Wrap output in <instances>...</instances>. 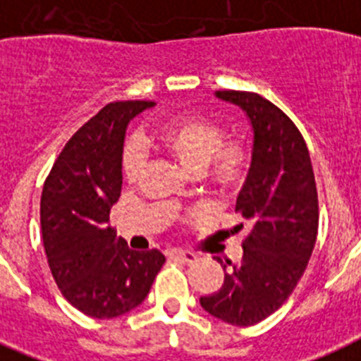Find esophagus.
Here are the masks:
<instances>
[{"instance_id":"34e87169","label":"esophagus","mask_w":361,"mask_h":361,"mask_svg":"<svg viewBox=\"0 0 361 361\" xmlns=\"http://www.w3.org/2000/svg\"><path fill=\"white\" fill-rule=\"evenodd\" d=\"M169 255H171V258H175L178 262H184V264H193V262L197 260V256L188 251H171Z\"/></svg>"}]
</instances>
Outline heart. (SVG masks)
Segmentation results:
<instances>
[{
    "instance_id": "obj_1",
    "label": "heart",
    "mask_w": 361,
    "mask_h": 361,
    "mask_svg": "<svg viewBox=\"0 0 361 361\" xmlns=\"http://www.w3.org/2000/svg\"><path fill=\"white\" fill-rule=\"evenodd\" d=\"M157 142L190 173L221 195L245 186L252 168V149L241 138H225L221 125L197 114L178 116L157 130ZM145 153L138 140L121 149V175L136 183L144 169Z\"/></svg>"
}]
</instances>
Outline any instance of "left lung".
<instances>
[{
    "label": "left lung",
    "mask_w": 361,
    "mask_h": 361,
    "mask_svg": "<svg viewBox=\"0 0 361 361\" xmlns=\"http://www.w3.org/2000/svg\"><path fill=\"white\" fill-rule=\"evenodd\" d=\"M216 94L245 110L255 130L251 173L236 201L245 221L236 231L247 225L249 232L241 262L227 260L225 284L201 297V306L225 323L249 326L281 308L300 281L317 240L319 201L308 147L288 114L255 92Z\"/></svg>",
    "instance_id": "left-lung-1"
}]
</instances>
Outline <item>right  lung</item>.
I'll list each match as a JSON object with an SVG mask.
<instances>
[{
    "instance_id": "right-lung-1",
    "label": "right lung",
    "mask_w": 361,
    "mask_h": 361,
    "mask_svg": "<svg viewBox=\"0 0 361 361\" xmlns=\"http://www.w3.org/2000/svg\"><path fill=\"white\" fill-rule=\"evenodd\" d=\"M153 105L103 106L68 140L42 190V240L53 279L71 306L97 319L142 305L166 262L157 249H129L110 227V207L121 193L125 127Z\"/></svg>"
}]
</instances>
